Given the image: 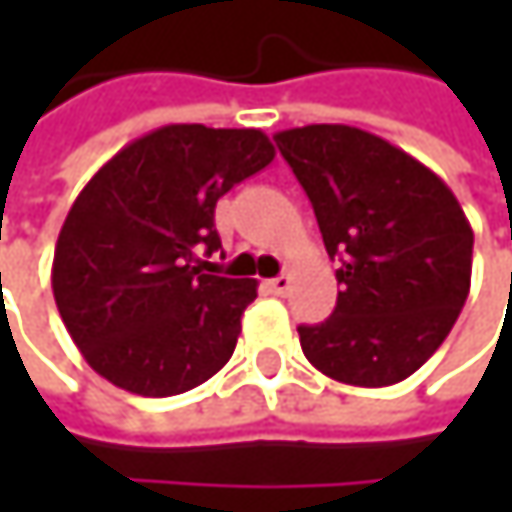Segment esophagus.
<instances>
[{
    "label": "esophagus",
    "mask_w": 512,
    "mask_h": 512,
    "mask_svg": "<svg viewBox=\"0 0 512 512\" xmlns=\"http://www.w3.org/2000/svg\"><path fill=\"white\" fill-rule=\"evenodd\" d=\"M290 284H293V278H290V275H278V278H272V281H269V290H272L275 296H287Z\"/></svg>",
    "instance_id": "esophagus-1"
}]
</instances>
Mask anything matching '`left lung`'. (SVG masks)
<instances>
[{
  "label": "left lung",
  "instance_id": "left-lung-1",
  "mask_svg": "<svg viewBox=\"0 0 512 512\" xmlns=\"http://www.w3.org/2000/svg\"><path fill=\"white\" fill-rule=\"evenodd\" d=\"M311 198L329 257H341L338 305L299 326L326 376L382 388L412 376L454 329L471 287L474 231L448 183L391 142L308 124L272 136Z\"/></svg>",
  "mask_w": 512,
  "mask_h": 512
}]
</instances>
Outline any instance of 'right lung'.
Instances as JSON below:
<instances>
[{
	"instance_id": "1",
	"label": "right lung",
	"mask_w": 512,
	"mask_h": 512,
	"mask_svg": "<svg viewBox=\"0 0 512 512\" xmlns=\"http://www.w3.org/2000/svg\"><path fill=\"white\" fill-rule=\"evenodd\" d=\"M275 159L260 130L168 124L130 142L76 195L52 296L82 358L112 385L183 394L234 356L257 281L207 275L216 201Z\"/></svg>"
}]
</instances>
